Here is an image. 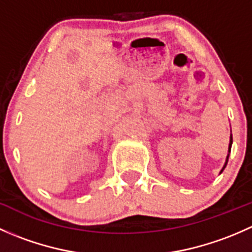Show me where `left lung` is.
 Listing matches in <instances>:
<instances>
[{"label": "left lung", "instance_id": "obj_1", "mask_svg": "<svg viewBox=\"0 0 252 252\" xmlns=\"http://www.w3.org/2000/svg\"><path fill=\"white\" fill-rule=\"evenodd\" d=\"M232 144H233V138H232V130H230V139H229V146H228V155H227V158H225V163H224V166H223V168L220 169V173H222V172L224 171L225 166H227V163H228V158H229L230 149H232Z\"/></svg>", "mask_w": 252, "mask_h": 252}]
</instances>
